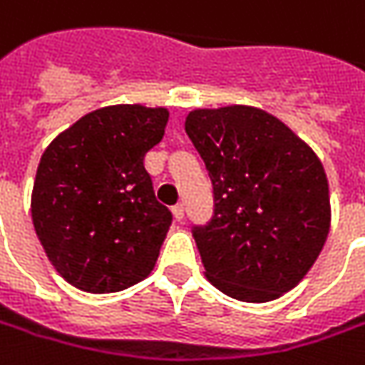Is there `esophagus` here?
Masks as SVG:
<instances>
[{
	"label": "esophagus",
	"mask_w": 365,
	"mask_h": 365,
	"mask_svg": "<svg viewBox=\"0 0 365 365\" xmlns=\"http://www.w3.org/2000/svg\"><path fill=\"white\" fill-rule=\"evenodd\" d=\"M171 214H173V218L178 222L183 220V206L182 204H175V206L171 207Z\"/></svg>",
	"instance_id": "esophagus-1"
}]
</instances>
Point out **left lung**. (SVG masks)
Returning <instances> with one entry per match:
<instances>
[{
    "mask_svg": "<svg viewBox=\"0 0 365 365\" xmlns=\"http://www.w3.org/2000/svg\"><path fill=\"white\" fill-rule=\"evenodd\" d=\"M185 133L214 185V218L194 228L206 279L224 295L267 303L303 281L331 226L321 159L257 107L195 108Z\"/></svg>",
    "mask_w": 365,
    "mask_h": 365,
    "instance_id": "8db88e82",
    "label": "left lung"
}]
</instances>
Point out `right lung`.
Segmentation results:
<instances>
[{"instance_id":"1","label":"right lung","mask_w":365,"mask_h":365,"mask_svg":"<svg viewBox=\"0 0 365 365\" xmlns=\"http://www.w3.org/2000/svg\"><path fill=\"white\" fill-rule=\"evenodd\" d=\"M168 119L165 107L110 105L46 147L34 180V230L72 287L117 293L151 274L171 212L155 200L143 158Z\"/></svg>"}]
</instances>
